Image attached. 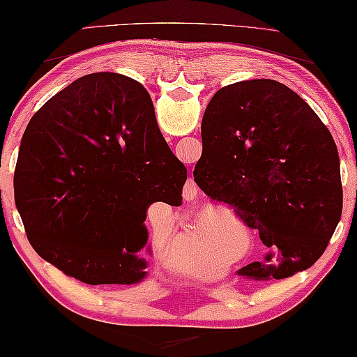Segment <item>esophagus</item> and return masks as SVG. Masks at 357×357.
I'll return each mask as SVG.
<instances>
[{"label":"esophagus","instance_id":"obj_1","mask_svg":"<svg viewBox=\"0 0 357 357\" xmlns=\"http://www.w3.org/2000/svg\"><path fill=\"white\" fill-rule=\"evenodd\" d=\"M198 195V185H196L193 180H188L183 187V199L185 201H193Z\"/></svg>","mask_w":357,"mask_h":357}]
</instances>
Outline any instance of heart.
Returning a JSON list of instances; mask_svg holds the SVG:
<instances>
[{
	"instance_id": "1",
	"label": "heart",
	"mask_w": 357,
	"mask_h": 357,
	"mask_svg": "<svg viewBox=\"0 0 357 357\" xmlns=\"http://www.w3.org/2000/svg\"><path fill=\"white\" fill-rule=\"evenodd\" d=\"M215 231V224L214 225H198L195 230H191V234L185 240V245L187 246H198L203 245L208 238H213Z\"/></svg>"
}]
</instances>
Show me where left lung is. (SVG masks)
Masks as SVG:
<instances>
[{"instance_id":"8db88e82","label":"left lung","mask_w":357,"mask_h":357,"mask_svg":"<svg viewBox=\"0 0 357 357\" xmlns=\"http://www.w3.org/2000/svg\"><path fill=\"white\" fill-rule=\"evenodd\" d=\"M201 138L195 182L268 248L267 262L238 275L280 280L311 267L343 209L337 144L311 106L277 80L236 82L209 101Z\"/></svg>"}]
</instances>
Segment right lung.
<instances>
[{
	"label": "right lung",
	"instance_id": "1",
	"mask_svg": "<svg viewBox=\"0 0 357 357\" xmlns=\"http://www.w3.org/2000/svg\"><path fill=\"white\" fill-rule=\"evenodd\" d=\"M187 167L159 130L149 93L114 72L80 77L30 119L14 172L33 250L89 285L146 278L153 203L182 204Z\"/></svg>",
	"mask_w": 357,
	"mask_h": 357
}]
</instances>
